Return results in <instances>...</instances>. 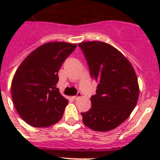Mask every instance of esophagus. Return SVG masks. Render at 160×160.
I'll list each match as a JSON object with an SVG mask.
<instances>
[{"label": "esophagus", "instance_id": "34e87169", "mask_svg": "<svg viewBox=\"0 0 160 160\" xmlns=\"http://www.w3.org/2000/svg\"><path fill=\"white\" fill-rule=\"evenodd\" d=\"M81 97H82V93H80V92H78L77 95L73 96V99L77 100V99H78V98H81Z\"/></svg>", "mask_w": 160, "mask_h": 160}]
</instances>
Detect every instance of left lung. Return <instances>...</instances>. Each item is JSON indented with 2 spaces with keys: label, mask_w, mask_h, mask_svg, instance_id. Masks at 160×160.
I'll list each match as a JSON object with an SVG mask.
<instances>
[{
  "label": "left lung",
  "mask_w": 160,
  "mask_h": 160,
  "mask_svg": "<svg viewBox=\"0 0 160 160\" xmlns=\"http://www.w3.org/2000/svg\"><path fill=\"white\" fill-rule=\"evenodd\" d=\"M98 82L91 96V108L81 113L87 127L96 131L116 128L133 111L138 101V78L131 62L122 53L102 42L78 44Z\"/></svg>",
  "instance_id": "8db88e82"
}]
</instances>
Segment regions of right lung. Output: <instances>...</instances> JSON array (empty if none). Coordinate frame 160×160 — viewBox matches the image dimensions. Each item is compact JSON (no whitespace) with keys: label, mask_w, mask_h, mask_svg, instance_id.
<instances>
[{"label":"right lung","mask_w":160,"mask_h":160,"mask_svg":"<svg viewBox=\"0 0 160 160\" xmlns=\"http://www.w3.org/2000/svg\"><path fill=\"white\" fill-rule=\"evenodd\" d=\"M76 46L48 42L28 55L18 68L11 85L12 102L20 116L32 127H49L62 117L68 100L56 87L58 73Z\"/></svg>","instance_id":"1"}]
</instances>
